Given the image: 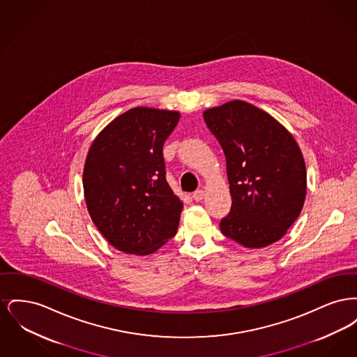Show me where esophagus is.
Instances as JSON below:
<instances>
[{
  "instance_id": "esophagus-1",
  "label": "esophagus",
  "mask_w": 357,
  "mask_h": 357,
  "mask_svg": "<svg viewBox=\"0 0 357 357\" xmlns=\"http://www.w3.org/2000/svg\"><path fill=\"white\" fill-rule=\"evenodd\" d=\"M192 198H194V201H197V202L202 201L204 198V190H197V191L192 194Z\"/></svg>"
}]
</instances>
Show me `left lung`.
Listing matches in <instances>:
<instances>
[{"mask_svg": "<svg viewBox=\"0 0 357 357\" xmlns=\"http://www.w3.org/2000/svg\"><path fill=\"white\" fill-rule=\"evenodd\" d=\"M204 118L226 156L233 201L220 223L222 234L249 249L280 241L305 202V160L296 139L243 100L207 108Z\"/></svg>", "mask_w": 357, "mask_h": 357, "instance_id": "8db88e82", "label": "left lung"}]
</instances>
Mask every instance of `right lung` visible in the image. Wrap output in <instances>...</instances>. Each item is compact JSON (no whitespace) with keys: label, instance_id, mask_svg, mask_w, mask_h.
<instances>
[{"label":"right lung","instance_id":"right-lung-1","mask_svg":"<svg viewBox=\"0 0 357 357\" xmlns=\"http://www.w3.org/2000/svg\"><path fill=\"white\" fill-rule=\"evenodd\" d=\"M181 114L135 107L92 142L83 170L89 217L115 249L155 253L175 236L183 202L166 181L163 144Z\"/></svg>","mask_w":357,"mask_h":357}]
</instances>
